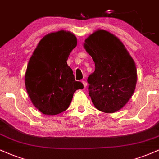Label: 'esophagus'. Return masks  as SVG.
<instances>
[{
	"instance_id": "1",
	"label": "esophagus",
	"mask_w": 159,
	"mask_h": 159,
	"mask_svg": "<svg viewBox=\"0 0 159 159\" xmlns=\"http://www.w3.org/2000/svg\"><path fill=\"white\" fill-rule=\"evenodd\" d=\"M82 83H83V84H84V87H86L87 86V83L85 81H84V80L82 81Z\"/></svg>"
}]
</instances>
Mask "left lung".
Listing matches in <instances>:
<instances>
[{"mask_svg":"<svg viewBox=\"0 0 159 159\" xmlns=\"http://www.w3.org/2000/svg\"><path fill=\"white\" fill-rule=\"evenodd\" d=\"M84 48L95 63V72L87 78L89 96L98 110L119 111L132 97L137 83L134 62L123 43L104 30L85 40Z\"/></svg>","mask_w":159,"mask_h":159,"instance_id":"left-lung-1","label":"left lung"}]
</instances>
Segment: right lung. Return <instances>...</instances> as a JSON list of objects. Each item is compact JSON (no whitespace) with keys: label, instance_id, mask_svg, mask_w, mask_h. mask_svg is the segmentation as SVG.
I'll return each instance as SVG.
<instances>
[{"label":"right lung","instance_id":"right-lung-1","mask_svg":"<svg viewBox=\"0 0 159 159\" xmlns=\"http://www.w3.org/2000/svg\"><path fill=\"white\" fill-rule=\"evenodd\" d=\"M76 45L77 39L71 33H52L42 39L29 61L25 87L32 103L43 114L56 115L66 111L74 93L84 88L66 63Z\"/></svg>","mask_w":159,"mask_h":159}]
</instances>
